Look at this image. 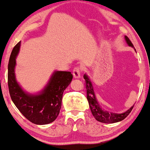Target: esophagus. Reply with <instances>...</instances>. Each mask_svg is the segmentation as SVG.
<instances>
[{"mask_svg":"<svg viewBox=\"0 0 150 150\" xmlns=\"http://www.w3.org/2000/svg\"><path fill=\"white\" fill-rule=\"evenodd\" d=\"M80 71H81V69L79 67H74L73 69V76L75 78H79L80 77Z\"/></svg>","mask_w":150,"mask_h":150,"instance_id":"esophagus-1","label":"esophagus"}]
</instances>
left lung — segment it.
<instances>
[{
	"label": "left lung",
	"instance_id": "left-lung-1",
	"mask_svg": "<svg viewBox=\"0 0 150 150\" xmlns=\"http://www.w3.org/2000/svg\"><path fill=\"white\" fill-rule=\"evenodd\" d=\"M125 39L127 41V44L129 45V46L134 47L133 44L131 42L130 39L127 36L125 37ZM84 79L85 83H86V92H87V99L88 100V103H89L90 108H91V111L92 112L93 116L95 117V119L97 121L102 123H105V124H112V123L119 122V121L124 120L129 113H130L132 110L133 109L134 105L132 107H131L129 110H127L126 112L122 113H114L104 111V110L100 108L98 103L97 100H96L95 93H94L91 81L86 75H84Z\"/></svg>",
	"mask_w": 150,
	"mask_h": 150
}]
</instances>
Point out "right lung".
I'll return each mask as SVG.
<instances>
[{
  "label": "right lung",
  "instance_id": "right-lung-1",
  "mask_svg": "<svg viewBox=\"0 0 150 150\" xmlns=\"http://www.w3.org/2000/svg\"><path fill=\"white\" fill-rule=\"evenodd\" d=\"M21 42L13 49L8 64V86L12 101L22 114L35 124L52 123L57 119L62 106V94L72 81V74L67 71L54 72L45 89L39 95L26 93L15 78L16 56Z\"/></svg>",
  "mask_w": 150,
  "mask_h": 150
}]
</instances>
